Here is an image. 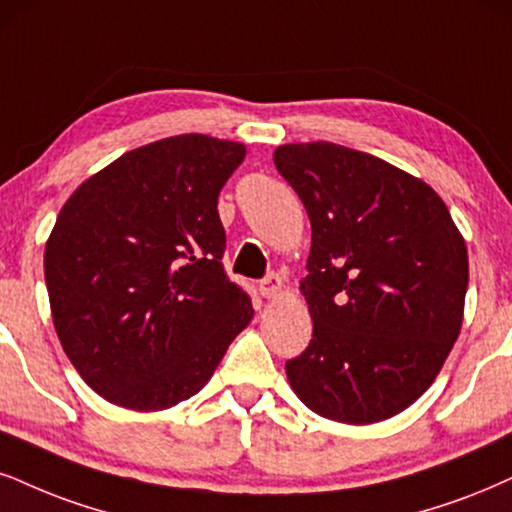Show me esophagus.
Listing matches in <instances>:
<instances>
[{"instance_id":"1","label":"esophagus","mask_w":512,"mask_h":512,"mask_svg":"<svg viewBox=\"0 0 512 512\" xmlns=\"http://www.w3.org/2000/svg\"><path fill=\"white\" fill-rule=\"evenodd\" d=\"M282 289H285V282H282V277L275 273H270L266 280L261 282V294L266 296V299H277V296L282 294Z\"/></svg>"}]
</instances>
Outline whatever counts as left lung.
Masks as SVG:
<instances>
[{
	"label": "left lung",
	"mask_w": 512,
	"mask_h": 512,
	"mask_svg": "<svg viewBox=\"0 0 512 512\" xmlns=\"http://www.w3.org/2000/svg\"><path fill=\"white\" fill-rule=\"evenodd\" d=\"M273 159L311 218L299 289L313 339L287 380L327 420L394 418L430 389L460 334L465 239L427 182L377 156L304 142Z\"/></svg>",
	"instance_id": "8db88e82"
}]
</instances>
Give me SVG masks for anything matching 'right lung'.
I'll list each match as a JSON object with an SVG mask.
<instances>
[{"label": "right lung", "mask_w": 512, "mask_h": 512, "mask_svg": "<svg viewBox=\"0 0 512 512\" xmlns=\"http://www.w3.org/2000/svg\"><path fill=\"white\" fill-rule=\"evenodd\" d=\"M242 142L175 135L87 178L44 246L54 330L102 399L166 410L199 394L254 318L225 277L218 194Z\"/></svg>", "instance_id": "right-lung-1"}]
</instances>
